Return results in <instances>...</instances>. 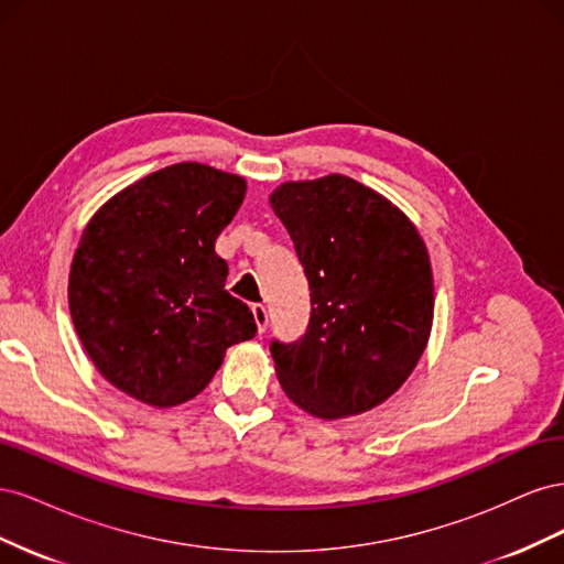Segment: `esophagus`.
<instances>
[{
    "label": "esophagus",
    "instance_id": "34e87169",
    "mask_svg": "<svg viewBox=\"0 0 564 564\" xmlns=\"http://www.w3.org/2000/svg\"><path fill=\"white\" fill-rule=\"evenodd\" d=\"M251 313H253V319H256V327H259V334H263L265 327H268V311H265V305L253 303V305H251Z\"/></svg>",
    "mask_w": 564,
    "mask_h": 564
}]
</instances>
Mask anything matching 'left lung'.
Listing matches in <instances>:
<instances>
[{
    "label": "left lung",
    "instance_id": "obj_1",
    "mask_svg": "<svg viewBox=\"0 0 564 564\" xmlns=\"http://www.w3.org/2000/svg\"><path fill=\"white\" fill-rule=\"evenodd\" d=\"M270 207L311 286L305 334L270 344L280 386L319 419L369 412L429 344L435 294L421 235L395 204L340 174L282 183Z\"/></svg>",
    "mask_w": 564,
    "mask_h": 564
}]
</instances>
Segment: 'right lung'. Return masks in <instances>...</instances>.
Returning a JSON list of instances; mask_svg holds the SVG:
<instances>
[{"instance_id":"obj_1","label":"right lung","mask_w":564,"mask_h":564,"mask_svg":"<svg viewBox=\"0 0 564 564\" xmlns=\"http://www.w3.org/2000/svg\"><path fill=\"white\" fill-rule=\"evenodd\" d=\"M247 193L245 178L172 164L117 193L84 228L67 301L84 350L115 388L176 406L209 386L226 350L256 334L226 292L214 245Z\"/></svg>"}]
</instances>
